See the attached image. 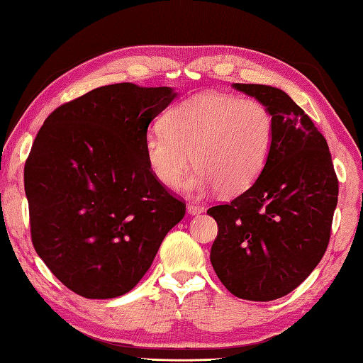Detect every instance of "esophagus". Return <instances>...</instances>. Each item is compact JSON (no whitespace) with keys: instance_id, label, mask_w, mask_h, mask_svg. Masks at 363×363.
Listing matches in <instances>:
<instances>
[{"instance_id":"obj_1","label":"esophagus","mask_w":363,"mask_h":363,"mask_svg":"<svg viewBox=\"0 0 363 363\" xmlns=\"http://www.w3.org/2000/svg\"><path fill=\"white\" fill-rule=\"evenodd\" d=\"M187 212L191 213V215H197V213H202L203 212V207L202 205H199V203H189L187 205Z\"/></svg>"}]
</instances>
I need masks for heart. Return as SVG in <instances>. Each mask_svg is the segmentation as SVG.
I'll list each match as a JSON object with an SVG mask.
<instances>
[{"label": "heart", "mask_w": 363, "mask_h": 363, "mask_svg": "<svg viewBox=\"0 0 363 363\" xmlns=\"http://www.w3.org/2000/svg\"><path fill=\"white\" fill-rule=\"evenodd\" d=\"M145 137V158L153 176L174 189L194 164L186 189L205 194L218 187L226 196L250 189L266 167L274 147V116L257 99L207 91L172 107Z\"/></svg>", "instance_id": "b5f03b06"}]
</instances>
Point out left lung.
I'll use <instances>...</instances> for the list:
<instances>
[{
    "label": "left lung",
    "mask_w": 363,
    "mask_h": 363,
    "mask_svg": "<svg viewBox=\"0 0 363 363\" xmlns=\"http://www.w3.org/2000/svg\"><path fill=\"white\" fill-rule=\"evenodd\" d=\"M274 116L269 161L252 186L210 207L218 225L210 262L238 298L270 301L290 294L328 250L339 181L326 138L282 89L233 84Z\"/></svg>",
    "instance_id": "8db88e82"
}]
</instances>
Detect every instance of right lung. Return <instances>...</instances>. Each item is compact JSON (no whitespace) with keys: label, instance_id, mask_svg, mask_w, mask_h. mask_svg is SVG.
Here are the masks:
<instances>
[{"label":"right lung","instance_id":"add662e5","mask_svg":"<svg viewBox=\"0 0 363 363\" xmlns=\"http://www.w3.org/2000/svg\"><path fill=\"white\" fill-rule=\"evenodd\" d=\"M169 88L118 83L65 102L45 118L24 166L30 238L60 282L84 298H116L140 282L186 202L145 158Z\"/></svg>","mask_w":363,"mask_h":363}]
</instances>
